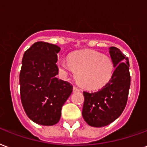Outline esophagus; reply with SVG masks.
<instances>
[{
  "label": "esophagus",
  "instance_id": "esophagus-1",
  "mask_svg": "<svg viewBox=\"0 0 147 147\" xmlns=\"http://www.w3.org/2000/svg\"><path fill=\"white\" fill-rule=\"evenodd\" d=\"M73 92H80V89H79L78 88H77V87H76V86H74V87H73Z\"/></svg>",
  "mask_w": 147,
  "mask_h": 147
}]
</instances>
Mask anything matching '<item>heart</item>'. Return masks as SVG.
I'll list each match as a JSON object with an SVG mask.
<instances>
[{
  "mask_svg": "<svg viewBox=\"0 0 147 147\" xmlns=\"http://www.w3.org/2000/svg\"><path fill=\"white\" fill-rule=\"evenodd\" d=\"M59 66L77 72V83L88 90H96L106 86L113 77L115 69L109 56L91 49L72 52L68 57V61H59Z\"/></svg>",
  "mask_w": 147,
  "mask_h": 147,
  "instance_id": "heart-1",
  "label": "heart"
}]
</instances>
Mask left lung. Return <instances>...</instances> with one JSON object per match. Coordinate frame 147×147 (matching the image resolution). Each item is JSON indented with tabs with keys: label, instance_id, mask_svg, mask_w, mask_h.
I'll return each instance as SVG.
<instances>
[{
	"label": "left lung",
	"instance_id": "left-lung-1",
	"mask_svg": "<svg viewBox=\"0 0 147 147\" xmlns=\"http://www.w3.org/2000/svg\"><path fill=\"white\" fill-rule=\"evenodd\" d=\"M109 54L115 67L110 81L98 91L83 92L82 116L93 127H102L116 120L127 102L130 86L129 59L116 47L109 48Z\"/></svg>",
	"mask_w": 147,
	"mask_h": 147
}]
</instances>
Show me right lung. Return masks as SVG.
<instances>
[{
	"label": "right lung",
	"instance_id": "1",
	"mask_svg": "<svg viewBox=\"0 0 147 147\" xmlns=\"http://www.w3.org/2000/svg\"><path fill=\"white\" fill-rule=\"evenodd\" d=\"M60 49L53 44L38 41L22 59L19 77L21 103L28 118L42 126L59 122L61 107L72 92L71 84L57 78Z\"/></svg>",
	"mask_w": 147,
	"mask_h": 147
}]
</instances>
